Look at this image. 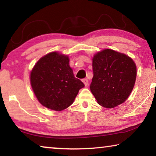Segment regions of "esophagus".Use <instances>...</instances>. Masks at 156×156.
<instances>
[{
    "mask_svg": "<svg viewBox=\"0 0 156 156\" xmlns=\"http://www.w3.org/2000/svg\"><path fill=\"white\" fill-rule=\"evenodd\" d=\"M84 83V85L85 86H87L88 85V83H89V82H88V80L87 78H84V79H83V80H82Z\"/></svg>",
    "mask_w": 156,
    "mask_h": 156,
    "instance_id": "34e87169",
    "label": "esophagus"
}]
</instances>
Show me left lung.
<instances>
[{
    "label": "left lung",
    "instance_id": "1",
    "mask_svg": "<svg viewBox=\"0 0 156 156\" xmlns=\"http://www.w3.org/2000/svg\"><path fill=\"white\" fill-rule=\"evenodd\" d=\"M91 93L98 103L113 108L123 103L131 93L136 78V65L130 57L112 49L94 56Z\"/></svg>",
    "mask_w": 156,
    "mask_h": 156
}]
</instances>
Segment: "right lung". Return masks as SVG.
<instances>
[{
	"instance_id": "1",
	"label": "right lung",
	"mask_w": 156,
	"mask_h": 156,
	"mask_svg": "<svg viewBox=\"0 0 156 156\" xmlns=\"http://www.w3.org/2000/svg\"><path fill=\"white\" fill-rule=\"evenodd\" d=\"M31 85L40 103L62 111L73 102L84 84L76 78L67 56L51 52L36 62L30 74Z\"/></svg>"
}]
</instances>
